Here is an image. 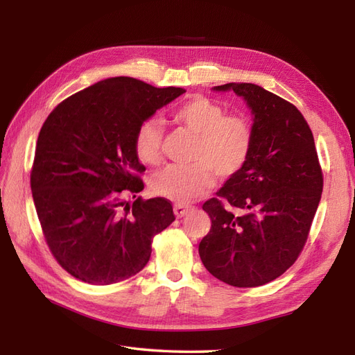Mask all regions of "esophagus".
<instances>
[{"label": "esophagus", "mask_w": 355, "mask_h": 355, "mask_svg": "<svg viewBox=\"0 0 355 355\" xmlns=\"http://www.w3.org/2000/svg\"><path fill=\"white\" fill-rule=\"evenodd\" d=\"M173 210H175L176 218H184L185 214L191 210V207L189 206H184V204H175Z\"/></svg>", "instance_id": "esophagus-1"}]
</instances>
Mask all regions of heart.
Segmentation results:
<instances>
[{
	"mask_svg": "<svg viewBox=\"0 0 355 355\" xmlns=\"http://www.w3.org/2000/svg\"><path fill=\"white\" fill-rule=\"evenodd\" d=\"M173 120L197 135L192 153V166H170L154 178L155 194L176 202H189L219 179L237 176L250 158L254 127L245 114H227L222 105L204 96H192L180 103ZM133 146L137 158L155 166L163 158V125L159 121L145 120L137 125Z\"/></svg>",
	"mask_w": 355,
	"mask_h": 355,
	"instance_id": "b5f03b06",
	"label": "heart"
}]
</instances>
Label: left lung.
Listing matches in <instances>:
<instances>
[{"instance_id": "obj_1", "label": "left lung", "mask_w": 355, "mask_h": 355, "mask_svg": "<svg viewBox=\"0 0 355 355\" xmlns=\"http://www.w3.org/2000/svg\"><path fill=\"white\" fill-rule=\"evenodd\" d=\"M214 90H234L247 101L254 142L240 173L202 204L211 227L198 253L218 280L234 287L263 286L304 250L323 192V170L313 132L293 103L250 83Z\"/></svg>"}]
</instances>
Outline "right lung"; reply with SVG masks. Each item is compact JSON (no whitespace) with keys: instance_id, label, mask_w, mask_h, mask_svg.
<instances>
[{"instance_id":"1","label":"right lung","mask_w":355,"mask_h":355,"mask_svg":"<svg viewBox=\"0 0 355 355\" xmlns=\"http://www.w3.org/2000/svg\"><path fill=\"white\" fill-rule=\"evenodd\" d=\"M185 93L130 77L96 83L62 101L42 124L31 189L53 257L72 277L106 286L148 263L153 239L175 220L171 201L142 200L137 125Z\"/></svg>"}]
</instances>
